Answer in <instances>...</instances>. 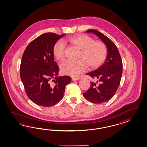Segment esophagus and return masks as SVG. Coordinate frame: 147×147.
Listing matches in <instances>:
<instances>
[{"label": "esophagus", "mask_w": 147, "mask_h": 147, "mask_svg": "<svg viewBox=\"0 0 147 147\" xmlns=\"http://www.w3.org/2000/svg\"><path fill=\"white\" fill-rule=\"evenodd\" d=\"M72 80L73 81H78L79 80H80V78H76V77H72Z\"/></svg>", "instance_id": "34e87169"}]
</instances>
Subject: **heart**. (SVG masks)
Wrapping results in <instances>:
<instances>
[{
	"label": "heart",
	"mask_w": 147,
	"mask_h": 147,
	"mask_svg": "<svg viewBox=\"0 0 147 147\" xmlns=\"http://www.w3.org/2000/svg\"><path fill=\"white\" fill-rule=\"evenodd\" d=\"M68 41L81 49L77 61L66 60L60 63L63 74L74 77L80 76L88 69V65L92 68L100 67L107 56L106 45L101 41H94L92 38L86 34H79L68 39ZM55 57L58 60L63 59L65 55V44L61 40L58 41L53 49Z\"/></svg>",
	"instance_id": "b5f03b06"
}]
</instances>
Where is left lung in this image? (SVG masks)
<instances>
[{
  "label": "left lung",
  "instance_id": "left-lung-1",
  "mask_svg": "<svg viewBox=\"0 0 147 147\" xmlns=\"http://www.w3.org/2000/svg\"><path fill=\"white\" fill-rule=\"evenodd\" d=\"M87 33H93L106 46L107 56L105 62L87 75L98 80L90 82V86L83 95L94 103H102L109 101L115 94L120 84L122 74V61L115 44L107 36L95 30H89Z\"/></svg>",
  "mask_w": 147,
  "mask_h": 147
}]
</instances>
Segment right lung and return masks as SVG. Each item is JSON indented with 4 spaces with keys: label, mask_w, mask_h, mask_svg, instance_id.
<instances>
[{
    "label": "right lung",
    "mask_w": 147,
    "mask_h": 147,
    "mask_svg": "<svg viewBox=\"0 0 147 147\" xmlns=\"http://www.w3.org/2000/svg\"><path fill=\"white\" fill-rule=\"evenodd\" d=\"M65 34H42L28 44L22 55L21 80L28 97L40 106L51 107L59 102L71 81L69 76L58 77L59 68L53 52L55 44Z\"/></svg>",
    "instance_id": "obj_1"
}]
</instances>
